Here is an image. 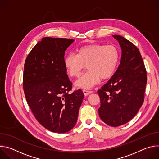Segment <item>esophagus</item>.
<instances>
[{"label": "esophagus", "mask_w": 159, "mask_h": 159, "mask_svg": "<svg viewBox=\"0 0 159 159\" xmlns=\"http://www.w3.org/2000/svg\"><path fill=\"white\" fill-rule=\"evenodd\" d=\"M83 93H84L85 96H88L89 94H90L92 92L91 91H89V90H88L87 89H84L83 90Z\"/></svg>", "instance_id": "1"}]
</instances>
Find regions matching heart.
<instances>
[{"label": "heart", "instance_id": "heart-1", "mask_svg": "<svg viewBox=\"0 0 159 159\" xmlns=\"http://www.w3.org/2000/svg\"><path fill=\"white\" fill-rule=\"evenodd\" d=\"M119 60L120 52L115 45L93 43L79 48L77 54H68L64 65L69 76L78 77L86 64L87 70L76 81L75 85L89 89L98 84L101 79H108L114 75Z\"/></svg>", "mask_w": 159, "mask_h": 159}]
</instances>
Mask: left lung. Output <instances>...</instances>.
<instances>
[{"label":"left lung","mask_w":159,"mask_h":159,"mask_svg":"<svg viewBox=\"0 0 159 159\" xmlns=\"http://www.w3.org/2000/svg\"><path fill=\"white\" fill-rule=\"evenodd\" d=\"M121 48L117 70L98 90L101 106L98 112L107 125L116 127L129 122L144 102L147 71L142 55L134 44L119 35H113Z\"/></svg>","instance_id":"1"}]
</instances>
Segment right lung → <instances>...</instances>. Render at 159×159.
<instances>
[{"mask_svg": "<svg viewBox=\"0 0 159 159\" xmlns=\"http://www.w3.org/2000/svg\"><path fill=\"white\" fill-rule=\"evenodd\" d=\"M73 39L43 38L28 55L24 66L23 89L27 102L38 121L58 133L75 125L84 95L81 89L72 93L66 74L64 55Z\"/></svg>", "mask_w": 159, "mask_h": 159, "instance_id": "1", "label": "right lung"}]
</instances>
